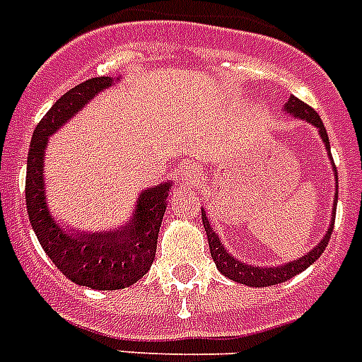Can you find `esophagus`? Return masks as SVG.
<instances>
[{
  "mask_svg": "<svg viewBox=\"0 0 362 362\" xmlns=\"http://www.w3.org/2000/svg\"><path fill=\"white\" fill-rule=\"evenodd\" d=\"M197 178H199V167H197V163L186 162L178 167V180H180L184 186L195 184Z\"/></svg>",
  "mask_w": 362,
  "mask_h": 362,
  "instance_id": "obj_1",
  "label": "esophagus"
}]
</instances>
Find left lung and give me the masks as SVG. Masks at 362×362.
Segmentation results:
<instances>
[{
	"label": "left lung",
	"instance_id": "8db88e82",
	"mask_svg": "<svg viewBox=\"0 0 362 362\" xmlns=\"http://www.w3.org/2000/svg\"><path fill=\"white\" fill-rule=\"evenodd\" d=\"M281 112L291 115V117H294V119L305 121V123L313 124V127L318 130V136H320L322 144H324V147H326L327 156H329L331 165H333L329 138H327L326 127H324V123H322L320 115L313 110L311 106H308L305 103H302L294 95H291L289 99H287V103L284 105ZM333 173H335V197H333V208H331L329 226H327L324 238H322L320 241L311 248V250L305 252L303 256L296 257V259L293 261H285V263H281V265H269V267L250 265V263H247V261H241L239 257L233 256L232 252L224 247L223 239L218 238V233L214 230V226H211V223H209L208 215H206L204 208H202V224H204L206 235H208L209 252H211V257H214L218 272L226 276V278L232 279V281L248 285V287H269V285L284 284V281H287V279L300 274V272L308 269V267H311L313 263L322 256V252L326 250L327 243H329L331 239V232H333V223H335V211H337V199H339V178H337L335 165H333Z\"/></svg>",
	"mask_w": 362,
	"mask_h": 362
}]
</instances>
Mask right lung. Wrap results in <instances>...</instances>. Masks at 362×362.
Instances as JSON below:
<instances>
[{"label":"right lung","instance_id":"add662e5","mask_svg":"<svg viewBox=\"0 0 362 362\" xmlns=\"http://www.w3.org/2000/svg\"><path fill=\"white\" fill-rule=\"evenodd\" d=\"M121 77H97L71 88L36 124L27 156V215L44 252L73 284L95 291H117L144 278L156 256L158 232L165 214L173 180L138 193L132 214L110 230H81L57 221L45 191V151L49 138L81 114L99 93Z\"/></svg>","mask_w":362,"mask_h":362}]
</instances>
